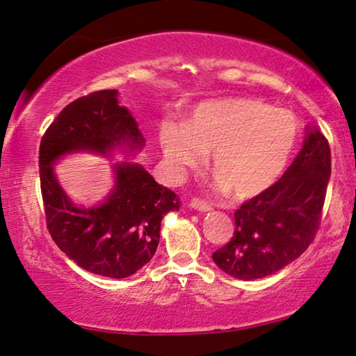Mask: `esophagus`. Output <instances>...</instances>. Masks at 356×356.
Wrapping results in <instances>:
<instances>
[{
	"mask_svg": "<svg viewBox=\"0 0 356 356\" xmlns=\"http://www.w3.org/2000/svg\"><path fill=\"white\" fill-rule=\"evenodd\" d=\"M189 207H191V209H193V210L200 211V213H207V211L211 210V207H210L209 204H205V202H202V200H199V199H193V200H191Z\"/></svg>",
	"mask_w": 356,
	"mask_h": 356,
	"instance_id": "obj_1",
	"label": "esophagus"
}]
</instances>
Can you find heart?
Instances as JSON below:
<instances>
[{"mask_svg": "<svg viewBox=\"0 0 356 356\" xmlns=\"http://www.w3.org/2000/svg\"><path fill=\"white\" fill-rule=\"evenodd\" d=\"M299 136L288 109L254 98H226L197 106L188 122H163L161 145L175 173L202 165L211 153V170L235 199L266 193L285 172Z\"/></svg>", "mask_w": 356, "mask_h": 356, "instance_id": "obj_1", "label": "heart"}]
</instances>
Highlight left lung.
<instances>
[{
    "instance_id": "8db88e82",
    "label": "left lung",
    "mask_w": 356,
    "mask_h": 356,
    "mask_svg": "<svg viewBox=\"0 0 356 356\" xmlns=\"http://www.w3.org/2000/svg\"><path fill=\"white\" fill-rule=\"evenodd\" d=\"M331 177V151L316 127L307 125L302 149L266 193L235 211V231L213 261L227 275L256 280L298 259L320 226Z\"/></svg>"
}]
</instances>
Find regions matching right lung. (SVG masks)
<instances>
[{
    "label": "right lung",
    "mask_w": 356,
    "mask_h": 356,
    "mask_svg": "<svg viewBox=\"0 0 356 356\" xmlns=\"http://www.w3.org/2000/svg\"><path fill=\"white\" fill-rule=\"evenodd\" d=\"M118 90L71 102L41 140L40 178L47 229L57 247L87 272L125 278L146 266L161 240V222L181 207L179 197L132 161L111 165L113 188L95 205L74 204L60 184L56 163L89 152L132 159L146 140Z\"/></svg>",
    "instance_id": "1"
}]
</instances>
